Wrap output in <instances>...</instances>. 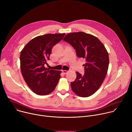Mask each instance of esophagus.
Listing matches in <instances>:
<instances>
[{"label": "esophagus", "mask_w": 132, "mask_h": 132, "mask_svg": "<svg viewBox=\"0 0 132 132\" xmlns=\"http://www.w3.org/2000/svg\"><path fill=\"white\" fill-rule=\"evenodd\" d=\"M62 72H63V74H64V75H66L68 72V71H67V70H63Z\"/></svg>", "instance_id": "esophagus-1"}]
</instances>
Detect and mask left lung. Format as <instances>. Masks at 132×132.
Listing matches in <instances>:
<instances>
[{"label": "left lung", "instance_id": "obj_1", "mask_svg": "<svg viewBox=\"0 0 132 132\" xmlns=\"http://www.w3.org/2000/svg\"><path fill=\"white\" fill-rule=\"evenodd\" d=\"M63 40L76 50L77 56L85 60V74L76 71L77 77L71 82L73 92L88 97L95 93L103 82L107 73L109 58L103 44L97 37L82 32L67 34Z\"/></svg>", "mask_w": 132, "mask_h": 132}]
</instances>
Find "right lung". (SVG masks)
Here are the masks:
<instances>
[{"label": "right lung", "instance_id": "right-lung-1", "mask_svg": "<svg viewBox=\"0 0 132 132\" xmlns=\"http://www.w3.org/2000/svg\"><path fill=\"white\" fill-rule=\"evenodd\" d=\"M65 34H46L31 40L22 50L20 68L23 77L33 92L46 95L53 91L61 78V71L49 69L44 65L50 60L54 46Z\"/></svg>", "mask_w": 132, "mask_h": 132}]
</instances>
